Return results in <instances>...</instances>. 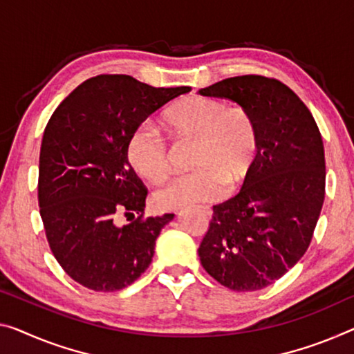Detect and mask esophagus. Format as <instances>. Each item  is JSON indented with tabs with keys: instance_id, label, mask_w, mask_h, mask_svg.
<instances>
[{
	"instance_id": "esophagus-1",
	"label": "esophagus",
	"mask_w": 354,
	"mask_h": 354,
	"mask_svg": "<svg viewBox=\"0 0 354 354\" xmlns=\"http://www.w3.org/2000/svg\"><path fill=\"white\" fill-rule=\"evenodd\" d=\"M201 212H203L205 216H212V210L209 207H203V209H201Z\"/></svg>"
}]
</instances>
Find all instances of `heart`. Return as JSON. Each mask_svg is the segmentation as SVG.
I'll return each mask as SVG.
<instances>
[{
    "mask_svg": "<svg viewBox=\"0 0 354 354\" xmlns=\"http://www.w3.org/2000/svg\"><path fill=\"white\" fill-rule=\"evenodd\" d=\"M162 120L177 139L196 140L194 171L156 189V207L185 210L220 199L226 187L236 192L247 183L263 150L259 122L248 107L192 96L167 109ZM124 153L129 166L147 180L165 178L169 167L167 144L151 123L142 122L133 129Z\"/></svg>",
    "mask_w": 354,
    "mask_h": 354,
    "instance_id": "b5f03b06",
    "label": "heart"
}]
</instances>
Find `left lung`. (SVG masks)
Segmentation results:
<instances>
[{
	"label": "left lung",
	"instance_id": "obj_1",
	"mask_svg": "<svg viewBox=\"0 0 354 354\" xmlns=\"http://www.w3.org/2000/svg\"><path fill=\"white\" fill-rule=\"evenodd\" d=\"M227 97L258 118L263 150L241 193L214 205L198 250L210 277L232 291H258L304 257L322 214L326 161L322 133L290 86L237 75L199 90Z\"/></svg>",
	"mask_w": 354,
	"mask_h": 354
}]
</instances>
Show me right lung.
I'll list each match as a JSON object with an SVG mask.
<instances>
[{
	"instance_id": "obj_1",
	"label": "right lung",
	"mask_w": 354,
	"mask_h": 354,
	"mask_svg": "<svg viewBox=\"0 0 354 354\" xmlns=\"http://www.w3.org/2000/svg\"><path fill=\"white\" fill-rule=\"evenodd\" d=\"M188 91L101 74L52 113L39 153L41 218L58 264L88 290L120 291L151 263L156 237L174 215L144 216L147 188L124 147L139 123ZM122 218L130 223L122 227Z\"/></svg>"
}]
</instances>
